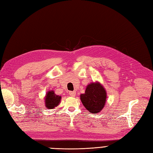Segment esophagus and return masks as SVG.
I'll use <instances>...</instances> for the list:
<instances>
[{
  "label": "esophagus",
  "mask_w": 153,
  "mask_h": 153,
  "mask_svg": "<svg viewBox=\"0 0 153 153\" xmlns=\"http://www.w3.org/2000/svg\"><path fill=\"white\" fill-rule=\"evenodd\" d=\"M69 94L71 96L75 97V95H76V92L75 91H69Z\"/></svg>",
  "instance_id": "obj_1"
}]
</instances>
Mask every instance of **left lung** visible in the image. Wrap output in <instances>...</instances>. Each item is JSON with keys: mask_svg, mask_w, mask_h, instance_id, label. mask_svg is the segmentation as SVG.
<instances>
[{"mask_svg": "<svg viewBox=\"0 0 153 153\" xmlns=\"http://www.w3.org/2000/svg\"><path fill=\"white\" fill-rule=\"evenodd\" d=\"M80 100L89 112L97 114L105 105L106 92L100 83L92 82L87 86L85 93L80 94Z\"/></svg>", "mask_w": 153, "mask_h": 153, "instance_id": "obj_1", "label": "left lung"}]
</instances>
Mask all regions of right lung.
Segmentation results:
<instances>
[{"label": "right lung", "mask_w": 153, "mask_h": 153, "mask_svg": "<svg viewBox=\"0 0 153 153\" xmlns=\"http://www.w3.org/2000/svg\"><path fill=\"white\" fill-rule=\"evenodd\" d=\"M45 106L48 109H53L60 103L61 96L56 95L53 91H48L45 98Z\"/></svg>", "instance_id": "1"}]
</instances>
